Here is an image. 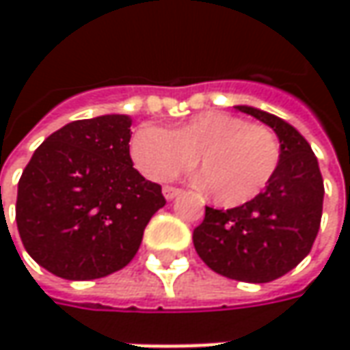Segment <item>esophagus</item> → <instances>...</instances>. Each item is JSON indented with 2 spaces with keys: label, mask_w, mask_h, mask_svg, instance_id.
I'll return each instance as SVG.
<instances>
[{
  "label": "esophagus",
  "mask_w": 350,
  "mask_h": 350,
  "mask_svg": "<svg viewBox=\"0 0 350 350\" xmlns=\"http://www.w3.org/2000/svg\"><path fill=\"white\" fill-rule=\"evenodd\" d=\"M183 191L181 189H177V187H163V196L167 198V200H173V198H177V196L181 195Z\"/></svg>",
  "instance_id": "34e87169"
}]
</instances>
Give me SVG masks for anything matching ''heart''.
<instances>
[{
	"mask_svg": "<svg viewBox=\"0 0 350 350\" xmlns=\"http://www.w3.org/2000/svg\"><path fill=\"white\" fill-rule=\"evenodd\" d=\"M130 157L142 175L163 181L200 165L208 195L222 206H239L261 193L280 163L275 132L241 116L206 111L177 130L142 124L130 138Z\"/></svg>",
	"mask_w": 350,
	"mask_h": 350,
	"instance_id": "1",
	"label": "heart"
}]
</instances>
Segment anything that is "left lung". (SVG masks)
<instances>
[{
	"label": "left lung",
	"instance_id": "1",
	"mask_svg": "<svg viewBox=\"0 0 350 350\" xmlns=\"http://www.w3.org/2000/svg\"><path fill=\"white\" fill-rule=\"evenodd\" d=\"M234 109L275 130L280 163L265 191L245 204L230 210L206 206L193 243L214 273L261 284L286 275L310 253L325 191L317 157L296 128L255 107Z\"/></svg>",
	"mask_w": 350,
	"mask_h": 350
}]
</instances>
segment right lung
Returning a JSON list of instances; mask_svg holds the SVG:
<instances>
[{"label":"right lung","mask_w":350,"mask_h":350,"mask_svg":"<svg viewBox=\"0 0 350 350\" xmlns=\"http://www.w3.org/2000/svg\"><path fill=\"white\" fill-rule=\"evenodd\" d=\"M130 116L74 120L42 142L19 179L15 220L27 253L66 280L113 275L134 259L165 198L132 167Z\"/></svg>","instance_id":"right-lung-1"}]
</instances>
